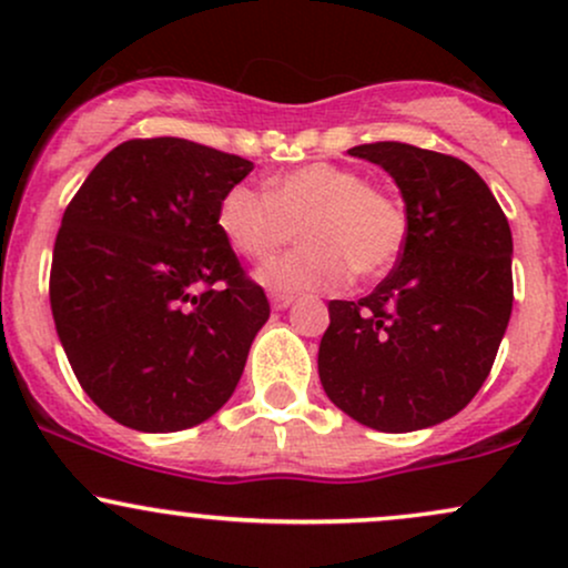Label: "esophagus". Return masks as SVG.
Returning <instances> with one entry per match:
<instances>
[{
  "instance_id": "obj_1",
  "label": "esophagus",
  "mask_w": 568,
  "mask_h": 568,
  "mask_svg": "<svg viewBox=\"0 0 568 568\" xmlns=\"http://www.w3.org/2000/svg\"><path fill=\"white\" fill-rule=\"evenodd\" d=\"M291 304L293 296H288V293H272V306H275V310H288Z\"/></svg>"
}]
</instances>
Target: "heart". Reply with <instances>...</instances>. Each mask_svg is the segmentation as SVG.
<instances>
[{
	"label": "heart",
	"mask_w": 568,
	"mask_h": 568,
	"mask_svg": "<svg viewBox=\"0 0 568 568\" xmlns=\"http://www.w3.org/2000/svg\"><path fill=\"white\" fill-rule=\"evenodd\" d=\"M219 232L240 256L266 262L291 243L304 245L258 270V283L275 293L338 291L352 275L387 272L406 243L400 202L352 168L306 162L270 181V192L240 181L221 194Z\"/></svg>",
	"instance_id": "1"
}]
</instances>
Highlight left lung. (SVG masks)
<instances>
[{
    "label": "left lung",
    "mask_w": 568,
    "mask_h": 568,
    "mask_svg": "<svg viewBox=\"0 0 568 568\" xmlns=\"http://www.w3.org/2000/svg\"><path fill=\"white\" fill-rule=\"evenodd\" d=\"M349 154L395 179L406 243L374 293L328 304L317 374L334 406L361 425H440L486 382L510 323V224L467 162L397 141Z\"/></svg>",
    "instance_id": "left-lung-1"
}]
</instances>
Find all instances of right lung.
Returning a JSON list of instances; mask_svg holds the SVG:
<instances>
[{
	"label": "right lung",
	"instance_id": "add662e5",
	"mask_svg": "<svg viewBox=\"0 0 568 568\" xmlns=\"http://www.w3.org/2000/svg\"><path fill=\"white\" fill-rule=\"evenodd\" d=\"M251 171L186 139H133L69 202L50 270L55 331L77 382L120 425L194 427L237 387L270 302L216 207Z\"/></svg>",
	"mask_w": 568,
	"mask_h": 568
}]
</instances>
